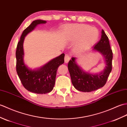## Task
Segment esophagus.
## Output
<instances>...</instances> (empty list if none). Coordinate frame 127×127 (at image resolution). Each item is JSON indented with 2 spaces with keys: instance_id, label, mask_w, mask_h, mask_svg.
Returning a JSON list of instances; mask_svg holds the SVG:
<instances>
[{
  "instance_id": "obj_1",
  "label": "esophagus",
  "mask_w": 127,
  "mask_h": 127,
  "mask_svg": "<svg viewBox=\"0 0 127 127\" xmlns=\"http://www.w3.org/2000/svg\"><path fill=\"white\" fill-rule=\"evenodd\" d=\"M70 57L68 55H66L65 56V58H64V61H65V63H68L69 61L70 60Z\"/></svg>"
}]
</instances>
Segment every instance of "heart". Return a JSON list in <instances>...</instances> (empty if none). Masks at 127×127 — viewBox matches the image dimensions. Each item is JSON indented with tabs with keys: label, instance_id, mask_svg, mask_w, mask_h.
Segmentation results:
<instances>
[{
	"label": "heart",
	"instance_id": "heart-1",
	"mask_svg": "<svg viewBox=\"0 0 127 127\" xmlns=\"http://www.w3.org/2000/svg\"><path fill=\"white\" fill-rule=\"evenodd\" d=\"M64 34L72 42L79 39L75 46L76 52H80L93 46L98 39L99 32L95 28L85 24H75L68 26L64 29Z\"/></svg>",
	"mask_w": 127,
	"mask_h": 127
}]
</instances>
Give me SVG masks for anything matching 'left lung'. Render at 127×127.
Segmentation results:
<instances>
[{"mask_svg":"<svg viewBox=\"0 0 127 127\" xmlns=\"http://www.w3.org/2000/svg\"><path fill=\"white\" fill-rule=\"evenodd\" d=\"M101 33V39L93 47L92 51L99 53L103 57L105 66L102 71L97 73L86 71L77 64L76 57H72L67 65L72 83L78 91L88 93L103 87L111 71L113 52L103 30Z\"/></svg>","mask_w":127,"mask_h":127,"instance_id":"1","label":"left lung"}]
</instances>
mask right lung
Masks as SVG:
<instances>
[{
    "instance_id": "right-lung-1",
    "label": "right lung",
    "mask_w": 127,
    "mask_h": 127,
    "mask_svg": "<svg viewBox=\"0 0 127 127\" xmlns=\"http://www.w3.org/2000/svg\"><path fill=\"white\" fill-rule=\"evenodd\" d=\"M45 23L46 21L40 19L32 22L23 32L16 52L17 72L24 87L30 92L39 94L49 93L53 90L58 67L64 62L65 55L62 54L37 69H32L25 64L23 43L25 36L38 25Z\"/></svg>"
}]
</instances>
